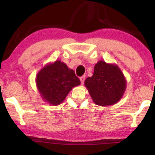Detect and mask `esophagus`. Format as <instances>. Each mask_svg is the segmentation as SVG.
<instances>
[{
  "mask_svg": "<svg viewBox=\"0 0 155 155\" xmlns=\"http://www.w3.org/2000/svg\"><path fill=\"white\" fill-rule=\"evenodd\" d=\"M85 76H83V77H80V81H81V84H82V85L84 83V81H85Z\"/></svg>",
  "mask_w": 155,
  "mask_h": 155,
  "instance_id": "esophagus-1",
  "label": "esophagus"
}]
</instances>
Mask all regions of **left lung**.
<instances>
[{
    "mask_svg": "<svg viewBox=\"0 0 155 155\" xmlns=\"http://www.w3.org/2000/svg\"><path fill=\"white\" fill-rule=\"evenodd\" d=\"M85 85L94 103L107 107L115 104L122 98L127 80L116 64L101 60L94 66L92 77L86 78Z\"/></svg>",
    "mask_w": 155,
    "mask_h": 155,
    "instance_id": "obj_1",
    "label": "left lung"
}]
</instances>
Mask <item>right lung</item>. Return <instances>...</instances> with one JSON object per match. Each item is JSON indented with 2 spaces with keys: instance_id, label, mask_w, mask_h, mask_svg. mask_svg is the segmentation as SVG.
Instances as JSON below:
<instances>
[{
  "instance_id": "obj_1",
  "label": "right lung",
  "mask_w": 155,
  "mask_h": 155,
  "mask_svg": "<svg viewBox=\"0 0 155 155\" xmlns=\"http://www.w3.org/2000/svg\"><path fill=\"white\" fill-rule=\"evenodd\" d=\"M35 82L43 101L54 106L63 103L72 89L81 84L74 70L59 60L44 65L37 74Z\"/></svg>"
}]
</instances>
